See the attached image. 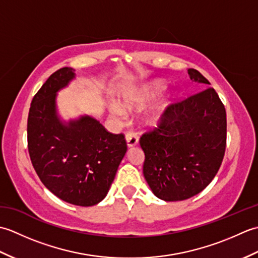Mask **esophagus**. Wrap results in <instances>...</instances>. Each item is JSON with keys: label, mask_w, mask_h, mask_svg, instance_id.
Masks as SVG:
<instances>
[{"label": "esophagus", "mask_w": 258, "mask_h": 258, "mask_svg": "<svg viewBox=\"0 0 258 258\" xmlns=\"http://www.w3.org/2000/svg\"><path fill=\"white\" fill-rule=\"evenodd\" d=\"M126 143H127L128 147H133L135 145H138L139 143L138 134L134 132H127V134H126Z\"/></svg>", "instance_id": "esophagus-1"}]
</instances>
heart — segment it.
<instances>
[{"instance_id":"1","label":"heart","mask_w":258,"mask_h":258,"mask_svg":"<svg viewBox=\"0 0 258 258\" xmlns=\"http://www.w3.org/2000/svg\"><path fill=\"white\" fill-rule=\"evenodd\" d=\"M166 85L163 83L162 81H153L150 82V83H146L143 86L141 87L139 91L131 93V94L125 95L122 98V104L125 108H133L135 106L139 105H143V104L152 101L153 98H155L158 94L165 90ZM167 106V102H162L158 104L156 106L155 111L152 113L151 116L149 117V122L151 123H155L157 122V119L161 117L162 113L164 112V109ZM109 109H111V113L116 117H124L125 111L123 107L118 105L117 103H112L111 106H109Z\"/></svg>"}]
</instances>
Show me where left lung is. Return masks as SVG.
Returning a JSON list of instances; mask_svg holds the SVG:
<instances>
[{
    "instance_id": "1",
    "label": "left lung",
    "mask_w": 258,
    "mask_h": 258,
    "mask_svg": "<svg viewBox=\"0 0 258 258\" xmlns=\"http://www.w3.org/2000/svg\"><path fill=\"white\" fill-rule=\"evenodd\" d=\"M187 73L205 89L167 106L157 127L140 140L144 177L154 195L166 202L201 193L215 177L226 149L224 104L199 71Z\"/></svg>"
}]
</instances>
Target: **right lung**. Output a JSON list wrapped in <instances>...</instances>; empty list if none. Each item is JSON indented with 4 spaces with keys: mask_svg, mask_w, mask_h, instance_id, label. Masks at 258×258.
Here are the masks:
<instances>
[{
    "mask_svg": "<svg viewBox=\"0 0 258 258\" xmlns=\"http://www.w3.org/2000/svg\"><path fill=\"white\" fill-rule=\"evenodd\" d=\"M75 78L72 68L54 72L33 97L27 118V147L45 187L64 202L93 206L105 199L127 145L94 117L63 122L56 94Z\"/></svg>",
    "mask_w": 258,
    "mask_h": 258,
    "instance_id": "add662e5",
    "label": "right lung"
}]
</instances>
